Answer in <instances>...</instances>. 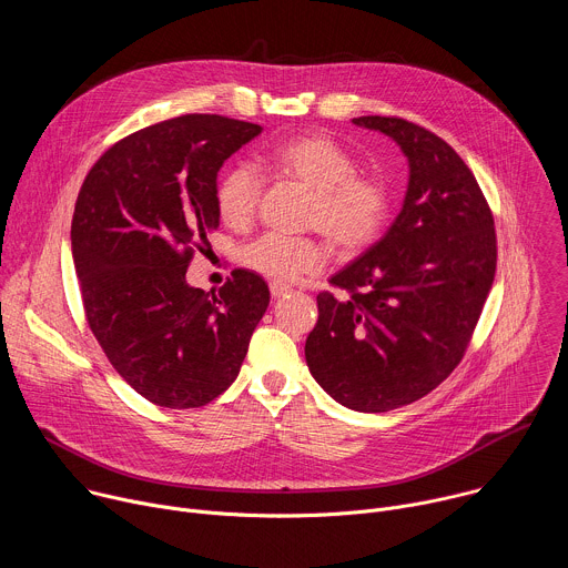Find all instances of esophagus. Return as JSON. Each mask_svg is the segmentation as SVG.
<instances>
[{"label": "esophagus", "instance_id": "esophagus-1", "mask_svg": "<svg viewBox=\"0 0 568 568\" xmlns=\"http://www.w3.org/2000/svg\"><path fill=\"white\" fill-rule=\"evenodd\" d=\"M270 292H272V296H274V298H281V296H285V294L290 292V285H285V283H276V281H274V283L270 285Z\"/></svg>", "mask_w": 568, "mask_h": 568}]
</instances>
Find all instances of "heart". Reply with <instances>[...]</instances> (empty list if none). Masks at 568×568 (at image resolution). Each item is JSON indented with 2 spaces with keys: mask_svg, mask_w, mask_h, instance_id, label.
Returning <instances> with one entry per match:
<instances>
[{
  "mask_svg": "<svg viewBox=\"0 0 568 568\" xmlns=\"http://www.w3.org/2000/svg\"><path fill=\"white\" fill-rule=\"evenodd\" d=\"M258 166L274 178L312 191L310 226L321 229L346 254H357L382 235L393 206L390 186L357 173L355 156L323 134H296L261 152ZM261 202V178L252 166L226 169L215 186V209L224 224L245 229ZM331 250L316 237L263 233L242 250V263L276 281L294 283L326 267Z\"/></svg>",
  "mask_w": 568,
  "mask_h": 568,
  "instance_id": "b5f03b06",
  "label": "heart"
}]
</instances>
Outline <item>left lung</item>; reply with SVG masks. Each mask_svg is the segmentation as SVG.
<instances>
[{"label":"left lung","mask_w":568,"mask_h":568,"mask_svg":"<svg viewBox=\"0 0 568 568\" xmlns=\"http://www.w3.org/2000/svg\"><path fill=\"white\" fill-rule=\"evenodd\" d=\"M353 123L388 134L409 189L384 237L316 296L305 362L321 388L364 414L434 390L463 359L497 272L495 217L458 152L399 116Z\"/></svg>","instance_id":"8db88e82"}]
</instances>
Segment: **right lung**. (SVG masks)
Segmentation results:
<instances>
[{"label": "right lung", "mask_w": 568, "mask_h": 568, "mask_svg": "<svg viewBox=\"0 0 568 568\" xmlns=\"http://www.w3.org/2000/svg\"><path fill=\"white\" fill-rule=\"evenodd\" d=\"M261 125L184 114L108 148L80 186L71 254L90 328L114 371L166 409L204 407L240 373L270 305L256 272L217 292L186 283L220 226L215 180Z\"/></svg>", "instance_id": "right-lung-1"}]
</instances>
